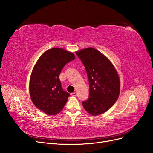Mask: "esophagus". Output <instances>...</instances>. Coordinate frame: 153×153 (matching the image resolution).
I'll return each mask as SVG.
<instances>
[{
	"mask_svg": "<svg viewBox=\"0 0 153 153\" xmlns=\"http://www.w3.org/2000/svg\"><path fill=\"white\" fill-rule=\"evenodd\" d=\"M76 94H77L76 92H72V93H71V95L72 96H76Z\"/></svg>",
	"mask_w": 153,
	"mask_h": 153,
	"instance_id": "1",
	"label": "esophagus"
}]
</instances>
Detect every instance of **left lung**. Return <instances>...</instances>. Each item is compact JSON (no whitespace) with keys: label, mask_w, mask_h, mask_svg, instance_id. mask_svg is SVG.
I'll return each mask as SVG.
<instances>
[{"label":"left lung","mask_w":153,"mask_h":153,"mask_svg":"<svg viewBox=\"0 0 153 153\" xmlns=\"http://www.w3.org/2000/svg\"><path fill=\"white\" fill-rule=\"evenodd\" d=\"M85 68L89 80V96L82 105L92 115L103 114L117 101L120 92V81L112 64L93 48L76 53Z\"/></svg>","instance_id":"1"}]
</instances>
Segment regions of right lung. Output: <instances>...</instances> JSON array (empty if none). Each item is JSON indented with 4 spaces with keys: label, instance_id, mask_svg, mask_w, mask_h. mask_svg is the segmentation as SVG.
<instances>
[{
    "label": "right lung",
    "instance_id": "1",
    "mask_svg": "<svg viewBox=\"0 0 153 153\" xmlns=\"http://www.w3.org/2000/svg\"><path fill=\"white\" fill-rule=\"evenodd\" d=\"M73 53L53 48L41 55L32 71L29 91L32 103L50 115L59 113L70 96L64 91L59 75L64 66L75 60Z\"/></svg>",
    "mask_w": 153,
    "mask_h": 153
}]
</instances>
